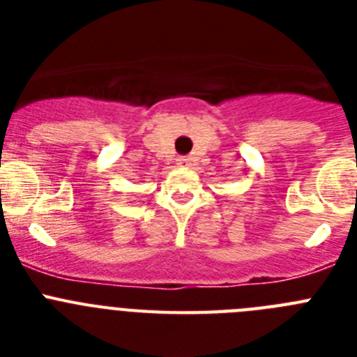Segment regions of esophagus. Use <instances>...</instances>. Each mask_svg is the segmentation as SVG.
Here are the masks:
<instances>
[{
  "label": "esophagus",
  "instance_id": "esophagus-1",
  "mask_svg": "<svg viewBox=\"0 0 357 357\" xmlns=\"http://www.w3.org/2000/svg\"><path fill=\"white\" fill-rule=\"evenodd\" d=\"M176 164L182 166V168H185V166H189V159L188 157H178V159H176Z\"/></svg>",
  "mask_w": 357,
  "mask_h": 357
}]
</instances>
